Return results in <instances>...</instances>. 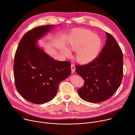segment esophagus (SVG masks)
I'll return each instance as SVG.
<instances>
[{"mask_svg":"<svg viewBox=\"0 0 135 135\" xmlns=\"http://www.w3.org/2000/svg\"><path fill=\"white\" fill-rule=\"evenodd\" d=\"M70 67H71V69H72V72L74 73L75 70V67L74 66V64H72L71 66H70Z\"/></svg>","mask_w":135,"mask_h":135,"instance_id":"34e87169","label":"esophagus"}]
</instances>
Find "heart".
I'll use <instances>...</instances> for the list:
<instances>
[{
  "instance_id": "obj_1",
  "label": "heart",
  "mask_w": 135,
  "mask_h": 135,
  "mask_svg": "<svg viewBox=\"0 0 135 135\" xmlns=\"http://www.w3.org/2000/svg\"><path fill=\"white\" fill-rule=\"evenodd\" d=\"M69 47L74 51H77V60L81 63H88L95 59L102 47L101 39L89 31H78L70 34ZM63 52L67 56L71 54L69 49L65 48Z\"/></svg>"
}]
</instances>
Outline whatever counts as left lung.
Here are the masks:
<instances>
[{"label":"left lung","mask_w":135,"mask_h":135,"mask_svg":"<svg viewBox=\"0 0 135 135\" xmlns=\"http://www.w3.org/2000/svg\"><path fill=\"white\" fill-rule=\"evenodd\" d=\"M106 43L98 57L84 65H75L76 72L84 79L78 89L80 97L89 102L105 101L114 95L123 76V54L115 38L107 32Z\"/></svg>","instance_id":"obj_1"}]
</instances>
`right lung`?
Listing matches in <instances>:
<instances>
[{
  "label": "right lung",
  "instance_id": "add662e5",
  "mask_svg": "<svg viewBox=\"0 0 135 135\" xmlns=\"http://www.w3.org/2000/svg\"><path fill=\"white\" fill-rule=\"evenodd\" d=\"M50 27L38 26L27 32L21 38L14 57L16 89L25 100L35 104L51 101L60 82L71 73L69 61L55 60L37 46V40L49 32Z\"/></svg>",
  "mask_w": 135,
  "mask_h": 135
}]
</instances>
